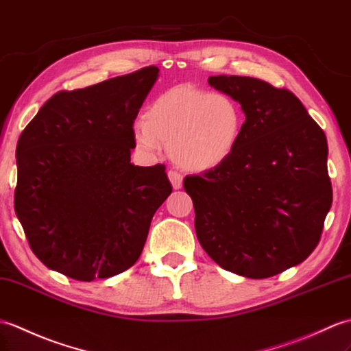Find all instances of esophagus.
I'll list each match as a JSON object with an SVG mask.
<instances>
[{
    "label": "esophagus",
    "instance_id": "34e87169",
    "mask_svg": "<svg viewBox=\"0 0 351 351\" xmlns=\"http://www.w3.org/2000/svg\"><path fill=\"white\" fill-rule=\"evenodd\" d=\"M167 176L170 179V182H172V186H173L175 190L181 189V186H182V176H181V173H178L176 170H169Z\"/></svg>",
    "mask_w": 351,
    "mask_h": 351
}]
</instances>
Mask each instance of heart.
I'll use <instances>...</instances> for the list:
<instances>
[{
  "instance_id": "obj_1",
  "label": "heart",
  "mask_w": 351,
  "mask_h": 351,
  "mask_svg": "<svg viewBox=\"0 0 351 351\" xmlns=\"http://www.w3.org/2000/svg\"><path fill=\"white\" fill-rule=\"evenodd\" d=\"M242 127V110L232 97L181 85L149 103L134 122L133 141L145 154L165 145L179 167L206 172L232 157Z\"/></svg>"
}]
</instances>
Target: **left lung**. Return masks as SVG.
<instances>
[{"label": "left lung", "instance_id": "obj_1", "mask_svg": "<svg viewBox=\"0 0 351 351\" xmlns=\"http://www.w3.org/2000/svg\"><path fill=\"white\" fill-rule=\"evenodd\" d=\"M245 113L221 166L184 179L200 245L226 271L269 278L302 263L332 205L328 142L289 89L247 76H210Z\"/></svg>", "mask_w": 351, "mask_h": 351}]
</instances>
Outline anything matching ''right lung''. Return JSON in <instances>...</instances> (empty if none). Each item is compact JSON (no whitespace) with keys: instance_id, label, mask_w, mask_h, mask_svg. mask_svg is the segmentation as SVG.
I'll return each mask as SVG.
<instances>
[{"instance_id":"right-lung-1","label":"right lung","mask_w":351,"mask_h":351,"mask_svg":"<svg viewBox=\"0 0 351 351\" xmlns=\"http://www.w3.org/2000/svg\"><path fill=\"white\" fill-rule=\"evenodd\" d=\"M145 67L51 97L16 146L14 210L32 252L77 281L132 267L172 185L130 162L133 124L158 77Z\"/></svg>"}]
</instances>
